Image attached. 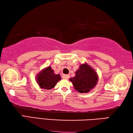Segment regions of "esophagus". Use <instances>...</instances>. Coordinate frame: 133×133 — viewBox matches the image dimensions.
Listing matches in <instances>:
<instances>
[{
  "mask_svg": "<svg viewBox=\"0 0 133 133\" xmlns=\"http://www.w3.org/2000/svg\"><path fill=\"white\" fill-rule=\"evenodd\" d=\"M69 75H68V74H63L62 76V78L63 79H67L69 78Z\"/></svg>",
  "mask_w": 133,
  "mask_h": 133,
  "instance_id": "34e87169",
  "label": "esophagus"
}]
</instances>
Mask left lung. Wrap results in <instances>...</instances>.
<instances>
[{"label":"left lung","instance_id":"8db88e82","mask_svg":"<svg viewBox=\"0 0 133 133\" xmlns=\"http://www.w3.org/2000/svg\"><path fill=\"white\" fill-rule=\"evenodd\" d=\"M76 90L80 93H87L93 89L98 81L95 70L87 63L81 64L76 72V76L69 79Z\"/></svg>","mask_w":133,"mask_h":133}]
</instances>
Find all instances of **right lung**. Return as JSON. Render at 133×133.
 <instances>
[{
    "label": "right lung",
    "mask_w": 133,
    "mask_h": 133,
    "mask_svg": "<svg viewBox=\"0 0 133 133\" xmlns=\"http://www.w3.org/2000/svg\"><path fill=\"white\" fill-rule=\"evenodd\" d=\"M36 79L41 89L51 90L61 80V77L60 74H55L51 66H48L37 74Z\"/></svg>",
    "instance_id": "1"
}]
</instances>
